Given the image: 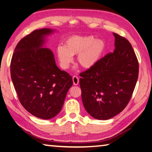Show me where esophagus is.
Returning <instances> with one entry per match:
<instances>
[{
  "instance_id": "1",
  "label": "esophagus",
  "mask_w": 152,
  "mask_h": 152,
  "mask_svg": "<svg viewBox=\"0 0 152 152\" xmlns=\"http://www.w3.org/2000/svg\"><path fill=\"white\" fill-rule=\"evenodd\" d=\"M72 81H73V84L75 85H77L79 83V77L77 76H73L72 77Z\"/></svg>"
}]
</instances>
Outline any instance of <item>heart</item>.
<instances>
[{"instance_id": "b5f03b06", "label": "heart", "mask_w": 152, "mask_h": 152, "mask_svg": "<svg viewBox=\"0 0 152 152\" xmlns=\"http://www.w3.org/2000/svg\"><path fill=\"white\" fill-rule=\"evenodd\" d=\"M105 49V43L93 36H72L64 45H59L56 53L61 67L67 69L72 63V56L77 55V62L81 67L91 69L98 63Z\"/></svg>"}]
</instances>
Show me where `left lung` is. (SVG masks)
<instances>
[{"instance_id": "8db88e82", "label": "left lung", "mask_w": 152, "mask_h": 152, "mask_svg": "<svg viewBox=\"0 0 152 152\" xmlns=\"http://www.w3.org/2000/svg\"><path fill=\"white\" fill-rule=\"evenodd\" d=\"M113 34L114 52L80 74L83 106L89 114L99 120L110 119L124 110L138 78L139 63L132 45L125 38Z\"/></svg>"}]
</instances>
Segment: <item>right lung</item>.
Listing matches in <instances>:
<instances>
[{"label": "right lung", "mask_w": 152, "mask_h": 152, "mask_svg": "<svg viewBox=\"0 0 152 152\" xmlns=\"http://www.w3.org/2000/svg\"><path fill=\"white\" fill-rule=\"evenodd\" d=\"M54 31L37 29L22 38L10 65L11 80L22 105L42 119L59 113L73 84L71 76L57 67L50 49L43 48L46 36Z\"/></svg>", "instance_id": "obj_1"}]
</instances>
